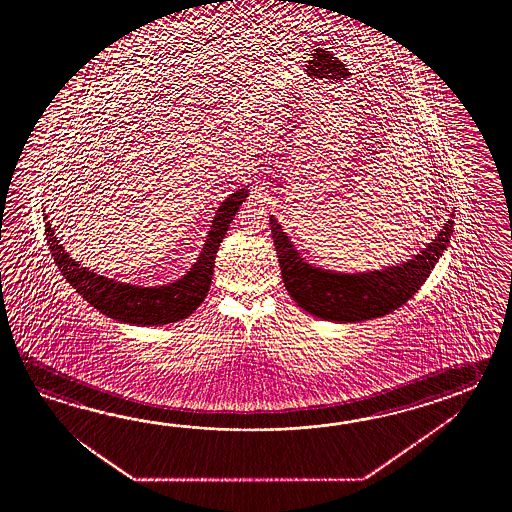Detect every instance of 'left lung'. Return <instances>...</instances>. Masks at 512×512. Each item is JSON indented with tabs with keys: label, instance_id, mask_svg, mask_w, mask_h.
Listing matches in <instances>:
<instances>
[{
	"label": "left lung",
	"instance_id": "1",
	"mask_svg": "<svg viewBox=\"0 0 512 512\" xmlns=\"http://www.w3.org/2000/svg\"><path fill=\"white\" fill-rule=\"evenodd\" d=\"M450 218H454V214H450ZM452 227L454 221L448 219L425 251L415 254L403 265L382 271L340 274L305 263L276 219L271 218L272 240L287 293L309 315L342 324L379 318L406 304L426 282L445 251Z\"/></svg>",
	"mask_w": 512,
	"mask_h": 512
}]
</instances>
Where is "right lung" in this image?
Returning <instances> with one entry per match:
<instances>
[{
    "mask_svg": "<svg viewBox=\"0 0 512 512\" xmlns=\"http://www.w3.org/2000/svg\"><path fill=\"white\" fill-rule=\"evenodd\" d=\"M247 196V190L240 188L221 203L194 267L181 280L161 287H135L130 283L113 282L87 267H80V263L71 260L60 241L56 240L55 230L51 229L47 216L44 219L45 238L64 278L102 315L135 326H164L192 315L203 304L212 282L219 243L225 238L232 219Z\"/></svg>",
    "mask_w": 512,
    "mask_h": 512,
    "instance_id": "1",
    "label": "right lung"
}]
</instances>
